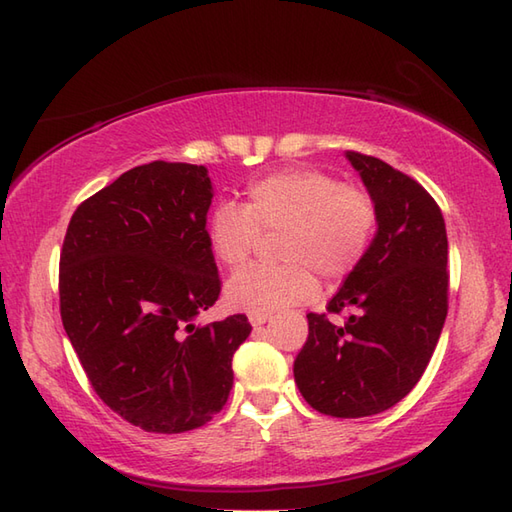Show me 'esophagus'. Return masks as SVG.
Here are the masks:
<instances>
[{
	"label": "esophagus",
	"instance_id": "esophagus-1",
	"mask_svg": "<svg viewBox=\"0 0 512 512\" xmlns=\"http://www.w3.org/2000/svg\"><path fill=\"white\" fill-rule=\"evenodd\" d=\"M268 319H270V314H250V317H248V321H250V325H253V328H259V325H264Z\"/></svg>",
	"mask_w": 512,
	"mask_h": 512
}]
</instances>
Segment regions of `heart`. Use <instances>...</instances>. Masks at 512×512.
I'll use <instances>...</instances> for the list:
<instances>
[{
    "mask_svg": "<svg viewBox=\"0 0 512 512\" xmlns=\"http://www.w3.org/2000/svg\"><path fill=\"white\" fill-rule=\"evenodd\" d=\"M378 211L367 191L319 169H284L255 180L244 206L222 202L209 213L206 239L217 262L239 266L262 235L284 231L279 266H246L228 279V308L270 314L317 297L325 281L350 277L372 248Z\"/></svg>",
    "mask_w": 512,
    "mask_h": 512,
    "instance_id": "1",
    "label": "heart"
}]
</instances>
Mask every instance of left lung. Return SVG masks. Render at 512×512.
<instances>
[{"label": "left lung", "mask_w": 512, "mask_h": 512, "mask_svg": "<svg viewBox=\"0 0 512 512\" xmlns=\"http://www.w3.org/2000/svg\"><path fill=\"white\" fill-rule=\"evenodd\" d=\"M345 158L372 195L378 228L328 303L356 314L343 325L308 314L295 383L325 416L365 418L405 398L431 361L449 308V242L440 206L416 180L358 151Z\"/></svg>", "instance_id": "obj_1"}]
</instances>
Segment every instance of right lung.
Segmentation results:
<instances>
[{"mask_svg": "<svg viewBox=\"0 0 512 512\" xmlns=\"http://www.w3.org/2000/svg\"><path fill=\"white\" fill-rule=\"evenodd\" d=\"M202 165L156 160L79 204L59 262L61 321L96 394L151 433L209 422L233 387L246 314L195 325L220 297Z\"/></svg>", "mask_w": 512, "mask_h": 512, "instance_id": "obj_1", "label": "right lung"}]
</instances>
